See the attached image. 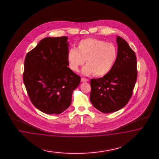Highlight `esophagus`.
Listing matches in <instances>:
<instances>
[{"label": "esophagus", "instance_id": "obj_1", "mask_svg": "<svg viewBox=\"0 0 159 159\" xmlns=\"http://www.w3.org/2000/svg\"><path fill=\"white\" fill-rule=\"evenodd\" d=\"M88 81H89V80L86 78L82 77V79H81V82H88Z\"/></svg>", "mask_w": 159, "mask_h": 159}]
</instances>
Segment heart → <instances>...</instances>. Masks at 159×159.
<instances>
[{
	"label": "heart",
	"mask_w": 159,
	"mask_h": 159,
	"mask_svg": "<svg viewBox=\"0 0 159 159\" xmlns=\"http://www.w3.org/2000/svg\"><path fill=\"white\" fill-rule=\"evenodd\" d=\"M116 58L117 49L113 43L93 38L80 41L77 49H70L67 56L71 70L78 72L86 60L82 73L86 76L94 73L98 77L104 76L111 70Z\"/></svg>",
	"instance_id": "obj_1"
}]
</instances>
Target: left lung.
<instances>
[{
	"mask_svg": "<svg viewBox=\"0 0 159 159\" xmlns=\"http://www.w3.org/2000/svg\"><path fill=\"white\" fill-rule=\"evenodd\" d=\"M116 62L104 76L90 80L92 104L103 113H111L125 107L132 96L137 79V62L134 51L120 36L116 37Z\"/></svg>",
	"mask_w": 159,
	"mask_h": 159,
	"instance_id": "left-lung-1",
	"label": "left lung"
}]
</instances>
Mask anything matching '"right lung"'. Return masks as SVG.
Listing matches in <instances>:
<instances>
[{"label":"right lung","mask_w":159,"mask_h":159,"mask_svg":"<svg viewBox=\"0 0 159 159\" xmlns=\"http://www.w3.org/2000/svg\"><path fill=\"white\" fill-rule=\"evenodd\" d=\"M68 47L66 37H47L25 58L24 85L33 104L45 114L65 111L80 82V77L67 67Z\"/></svg>","instance_id":"1"}]
</instances>
